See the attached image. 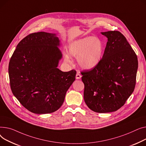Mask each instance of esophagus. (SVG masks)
Segmentation results:
<instances>
[{"label": "esophagus", "instance_id": "obj_1", "mask_svg": "<svg viewBox=\"0 0 146 146\" xmlns=\"http://www.w3.org/2000/svg\"><path fill=\"white\" fill-rule=\"evenodd\" d=\"M81 75L80 74V72H77V73H76V80H79V79H80L81 78Z\"/></svg>", "mask_w": 146, "mask_h": 146}]
</instances>
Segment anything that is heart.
Segmentation results:
<instances>
[{
	"instance_id": "obj_1",
	"label": "heart",
	"mask_w": 146,
	"mask_h": 146,
	"mask_svg": "<svg viewBox=\"0 0 146 146\" xmlns=\"http://www.w3.org/2000/svg\"><path fill=\"white\" fill-rule=\"evenodd\" d=\"M104 52L102 41L95 36L86 37L73 42L70 45V56L76 58L79 65L85 70H92L100 62ZM64 61L71 63V58L68 55Z\"/></svg>"
}]
</instances>
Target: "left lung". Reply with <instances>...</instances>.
Wrapping results in <instances>:
<instances>
[{
    "mask_svg": "<svg viewBox=\"0 0 146 146\" xmlns=\"http://www.w3.org/2000/svg\"><path fill=\"white\" fill-rule=\"evenodd\" d=\"M108 38L99 64L81 72L84 98L94 112H113L124 106L134 91L138 60L125 37L119 31L101 32Z\"/></svg>",
    "mask_w": 146,
    "mask_h": 146,
    "instance_id": "obj_1",
    "label": "left lung"
}]
</instances>
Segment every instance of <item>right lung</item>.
Masks as SVG:
<instances>
[{
	"instance_id": "right-lung-1",
	"label": "right lung",
	"mask_w": 146,
	"mask_h": 146,
	"mask_svg": "<svg viewBox=\"0 0 146 146\" xmlns=\"http://www.w3.org/2000/svg\"><path fill=\"white\" fill-rule=\"evenodd\" d=\"M55 33H31L16 46L9 64L11 90L31 112L48 114L62 105L75 80L76 71L62 72L57 66L62 55Z\"/></svg>"
}]
</instances>
